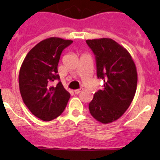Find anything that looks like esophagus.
<instances>
[{
	"label": "esophagus",
	"mask_w": 160,
	"mask_h": 160,
	"mask_svg": "<svg viewBox=\"0 0 160 160\" xmlns=\"http://www.w3.org/2000/svg\"><path fill=\"white\" fill-rule=\"evenodd\" d=\"M82 90V89H77V90H73V92H74V94H78L79 93L81 92Z\"/></svg>",
	"instance_id": "1"
}]
</instances>
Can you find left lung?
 I'll list each match as a JSON object with an SVG mask.
<instances>
[{
  "instance_id": "left-lung-1",
  "label": "left lung",
  "mask_w": 160,
  "mask_h": 160,
  "mask_svg": "<svg viewBox=\"0 0 160 160\" xmlns=\"http://www.w3.org/2000/svg\"><path fill=\"white\" fill-rule=\"evenodd\" d=\"M95 55L97 76L104 89L89 104L93 117L107 124L118 119L131 105L137 88L136 66L129 52L111 38L87 40Z\"/></svg>"
}]
</instances>
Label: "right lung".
<instances>
[{
	"label": "right lung",
	"instance_id": "1",
	"mask_svg": "<svg viewBox=\"0 0 160 160\" xmlns=\"http://www.w3.org/2000/svg\"><path fill=\"white\" fill-rule=\"evenodd\" d=\"M73 42L59 38L42 41L27 53L19 72V88L25 106L33 115L51 121L64 111L70 93L59 82L58 65L63 49Z\"/></svg>",
	"mask_w": 160,
	"mask_h": 160
}]
</instances>
